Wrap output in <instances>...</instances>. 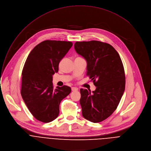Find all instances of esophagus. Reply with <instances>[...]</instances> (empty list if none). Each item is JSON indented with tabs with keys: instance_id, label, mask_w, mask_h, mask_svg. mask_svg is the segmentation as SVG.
Masks as SVG:
<instances>
[{
	"instance_id": "obj_1",
	"label": "esophagus",
	"mask_w": 151,
	"mask_h": 151,
	"mask_svg": "<svg viewBox=\"0 0 151 151\" xmlns=\"http://www.w3.org/2000/svg\"><path fill=\"white\" fill-rule=\"evenodd\" d=\"M71 90L72 91H78V88L76 87H72L71 88Z\"/></svg>"
}]
</instances>
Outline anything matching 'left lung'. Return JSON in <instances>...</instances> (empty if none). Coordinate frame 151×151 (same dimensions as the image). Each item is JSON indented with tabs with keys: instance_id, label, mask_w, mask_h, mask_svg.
I'll return each instance as SVG.
<instances>
[{
	"instance_id": "1",
	"label": "left lung",
	"mask_w": 151,
	"mask_h": 151,
	"mask_svg": "<svg viewBox=\"0 0 151 151\" xmlns=\"http://www.w3.org/2000/svg\"><path fill=\"white\" fill-rule=\"evenodd\" d=\"M76 52L87 62L86 75L96 89H80V104L84 118L93 123L102 122L115 111L125 87L121 59L109 44L98 41H77Z\"/></svg>"
}]
</instances>
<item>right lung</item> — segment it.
<instances>
[{
  "label": "right lung",
  "mask_w": 151,
  "mask_h": 151,
  "mask_svg": "<svg viewBox=\"0 0 151 151\" xmlns=\"http://www.w3.org/2000/svg\"><path fill=\"white\" fill-rule=\"evenodd\" d=\"M72 46L70 41H44L27 58L22 74L21 95L30 112L39 121L55 120L61 101L71 91L67 86L55 89L52 81L60 61Z\"/></svg>",
  "instance_id": "1"
}]
</instances>
